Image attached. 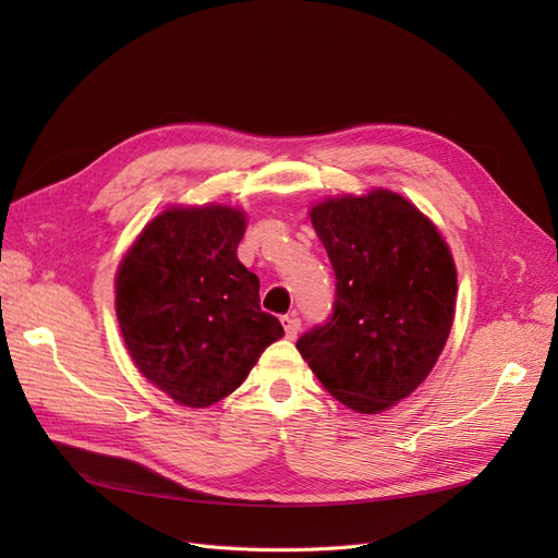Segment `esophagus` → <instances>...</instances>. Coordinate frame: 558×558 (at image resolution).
I'll use <instances>...</instances> for the list:
<instances>
[{"instance_id": "34e87169", "label": "esophagus", "mask_w": 558, "mask_h": 558, "mask_svg": "<svg viewBox=\"0 0 558 558\" xmlns=\"http://www.w3.org/2000/svg\"><path fill=\"white\" fill-rule=\"evenodd\" d=\"M281 324H283L286 337H289V340H295L298 332H300V318H295V316H283Z\"/></svg>"}]
</instances>
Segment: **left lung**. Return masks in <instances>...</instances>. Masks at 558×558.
Segmentation results:
<instances>
[{
    "label": "left lung",
    "mask_w": 558,
    "mask_h": 558,
    "mask_svg": "<svg viewBox=\"0 0 558 558\" xmlns=\"http://www.w3.org/2000/svg\"><path fill=\"white\" fill-rule=\"evenodd\" d=\"M310 221L332 263L337 300L328 324L295 347L344 408L391 410L426 381L449 340L459 293L451 248L391 189L314 202Z\"/></svg>",
    "instance_id": "1"
}]
</instances>
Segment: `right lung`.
<instances>
[{"label":"right lung","mask_w":558,"mask_h":558,"mask_svg":"<svg viewBox=\"0 0 558 558\" xmlns=\"http://www.w3.org/2000/svg\"><path fill=\"white\" fill-rule=\"evenodd\" d=\"M242 207L170 205L116 269V316L140 373L183 408L223 400L283 337L260 310V281L238 258Z\"/></svg>","instance_id":"1"}]
</instances>
